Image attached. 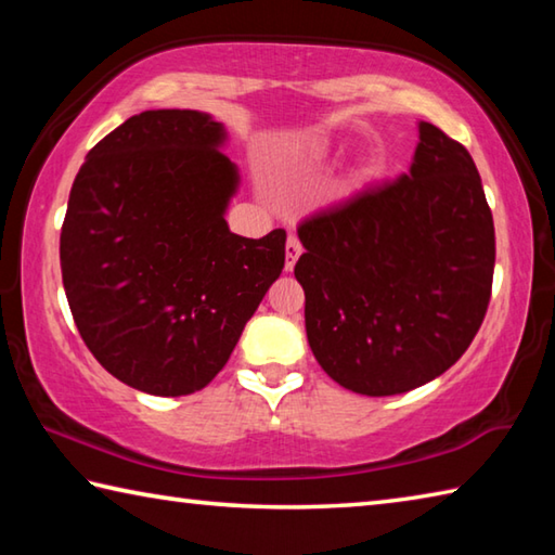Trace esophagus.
<instances>
[{"instance_id":"obj_1","label":"esophagus","mask_w":555,"mask_h":555,"mask_svg":"<svg viewBox=\"0 0 555 555\" xmlns=\"http://www.w3.org/2000/svg\"><path fill=\"white\" fill-rule=\"evenodd\" d=\"M300 251H304V247H300V242H298L296 234H288V240H286V271H294L296 261L300 257Z\"/></svg>"}]
</instances>
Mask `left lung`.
Here are the masks:
<instances>
[{
  "label": "left lung",
  "instance_id": "obj_1",
  "mask_svg": "<svg viewBox=\"0 0 555 555\" xmlns=\"http://www.w3.org/2000/svg\"><path fill=\"white\" fill-rule=\"evenodd\" d=\"M411 171L298 224L306 335L340 387L391 397L436 379L485 321L494 222L467 149L430 121Z\"/></svg>",
  "mask_w": 555,
  "mask_h": 555
}]
</instances>
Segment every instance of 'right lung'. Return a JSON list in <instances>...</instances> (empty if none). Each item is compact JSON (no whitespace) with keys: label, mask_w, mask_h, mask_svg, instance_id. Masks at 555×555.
<instances>
[{"label":"right lung","mask_w":555,"mask_h":555,"mask_svg":"<svg viewBox=\"0 0 555 555\" xmlns=\"http://www.w3.org/2000/svg\"><path fill=\"white\" fill-rule=\"evenodd\" d=\"M220 121L146 109L90 149L61 228L73 321L112 377L154 397L215 379L279 279L286 230L249 240L224 208L237 168Z\"/></svg>","instance_id":"1"}]
</instances>
